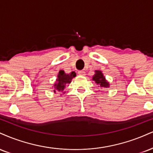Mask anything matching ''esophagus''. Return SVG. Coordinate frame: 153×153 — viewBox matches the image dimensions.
<instances>
[{"mask_svg":"<svg viewBox=\"0 0 153 153\" xmlns=\"http://www.w3.org/2000/svg\"><path fill=\"white\" fill-rule=\"evenodd\" d=\"M78 74L80 75H82V76H84V75H85V72L84 71H79Z\"/></svg>","mask_w":153,"mask_h":153,"instance_id":"34e87169","label":"esophagus"}]
</instances>
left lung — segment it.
I'll use <instances>...</instances> for the list:
<instances>
[{"instance_id": "left-lung-1", "label": "left lung", "mask_w": 153, "mask_h": 153, "mask_svg": "<svg viewBox=\"0 0 153 153\" xmlns=\"http://www.w3.org/2000/svg\"><path fill=\"white\" fill-rule=\"evenodd\" d=\"M93 80H95L97 84L100 85L101 87H109V83H108V82L106 81L105 78L103 76L102 73L100 71H95V74L93 77Z\"/></svg>"}]
</instances>
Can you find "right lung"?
<instances>
[{
    "label": "right lung",
    "mask_w": 153,
    "mask_h": 153,
    "mask_svg": "<svg viewBox=\"0 0 153 153\" xmlns=\"http://www.w3.org/2000/svg\"><path fill=\"white\" fill-rule=\"evenodd\" d=\"M76 75V73L75 72H72L70 74H65L63 71H60L59 72L58 75V79H57V83L54 85L55 91H62L65 88V86L67 84L70 83L71 82L72 79Z\"/></svg>",
    "instance_id": "1"
}]
</instances>
